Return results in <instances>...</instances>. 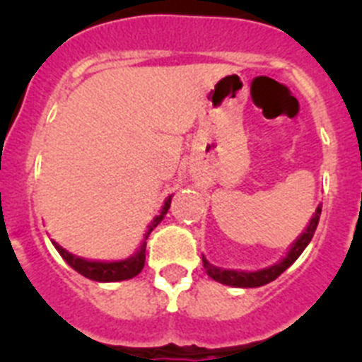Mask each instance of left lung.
I'll return each mask as SVG.
<instances>
[{
	"mask_svg": "<svg viewBox=\"0 0 362 362\" xmlns=\"http://www.w3.org/2000/svg\"><path fill=\"white\" fill-rule=\"evenodd\" d=\"M320 211H322V204H319V206H317V210H315V214H313L312 221H310L308 228H306L305 233H303V235L296 240L294 245L291 247L289 254H287L286 257L279 262V264L269 266V268H266V269H259V272H235V269L217 268V266L210 264V262L203 257V266H204V269H206L208 276H211V279L217 280V282L224 284V286L243 287V289H245V287H261V286H266V284L273 282V280L279 279V276L282 275V273L286 272L291 264H293L296 259L301 255V252L306 249V245L310 243V240L313 238V233H315L317 224H319Z\"/></svg>",
	"mask_w": 362,
	"mask_h": 362,
	"instance_id": "1",
	"label": "left lung"
}]
</instances>
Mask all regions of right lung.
<instances>
[{"instance_id": "right-lung-1", "label": "right lung", "mask_w": 362, "mask_h": 362, "mask_svg": "<svg viewBox=\"0 0 362 362\" xmlns=\"http://www.w3.org/2000/svg\"><path fill=\"white\" fill-rule=\"evenodd\" d=\"M170 204H171V196L164 202V206L163 210H160V214L154 218V221H152V224L148 226V231L147 235H145V240L148 238L152 229L163 221V217L166 215ZM52 243L57 249V252L61 254V257H63L64 261L75 269V272H78L80 275H83L86 279L96 280V282H119V280L133 279V276H136L145 266V247H147V243L145 242L141 243L140 250H138L133 257L126 259V261H115V262H100V261H87V259H80L76 257V255L69 254V252L64 250L63 247L57 245L56 242Z\"/></svg>"}]
</instances>
